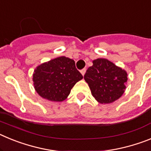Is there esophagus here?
I'll use <instances>...</instances> for the list:
<instances>
[{
    "label": "esophagus",
    "instance_id": "obj_1",
    "mask_svg": "<svg viewBox=\"0 0 151 151\" xmlns=\"http://www.w3.org/2000/svg\"><path fill=\"white\" fill-rule=\"evenodd\" d=\"M85 72H86V69H82V70H81V73H82V76H84V75L85 74Z\"/></svg>",
    "mask_w": 151,
    "mask_h": 151
}]
</instances>
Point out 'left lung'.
<instances>
[{
    "label": "left lung",
    "instance_id": "obj_1",
    "mask_svg": "<svg viewBox=\"0 0 151 151\" xmlns=\"http://www.w3.org/2000/svg\"><path fill=\"white\" fill-rule=\"evenodd\" d=\"M84 76L91 94L101 104H111L123 94L128 74L125 69L111 61L98 58L92 61Z\"/></svg>",
    "mask_w": 151,
    "mask_h": 151
}]
</instances>
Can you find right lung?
Returning <instances> with one entry per match:
<instances>
[{"mask_svg":"<svg viewBox=\"0 0 151 151\" xmlns=\"http://www.w3.org/2000/svg\"><path fill=\"white\" fill-rule=\"evenodd\" d=\"M82 78L75 61L62 56L38 65L32 80L35 90L42 98L60 102L67 98L73 86Z\"/></svg>","mask_w":151,"mask_h":151,"instance_id":"add662e5","label":"right lung"}]
</instances>
